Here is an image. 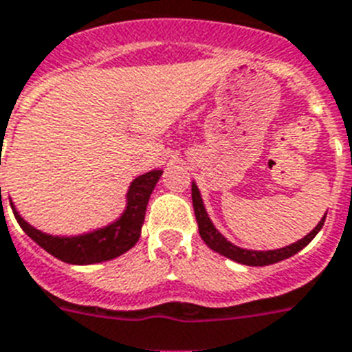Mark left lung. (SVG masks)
<instances>
[{"instance_id":"left-lung-1","label":"left lung","mask_w":352,"mask_h":352,"mask_svg":"<svg viewBox=\"0 0 352 352\" xmlns=\"http://www.w3.org/2000/svg\"><path fill=\"white\" fill-rule=\"evenodd\" d=\"M191 199H193V209L195 217H197V223H199V232L200 238L204 240V243L208 245L209 249H212L214 252L226 256V258L232 259L236 263H241V265H247V267H267V265H274V263H279L283 259L292 258L294 254H297L299 250H302L309 241L318 234V231L324 226V220H326V214L322 217V220L318 221L317 227L313 229L309 234H306L302 240L295 241V243L288 245V247H283V249L276 250H249L241 249L238 245L231 243L227 240L226 236L218 231L217 227L212 226L211 218H209L208 211H206V206H204L202 195H200L197 184H191Z\"/></svg>"}]
</instances>
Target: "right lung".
<instances>
[{
    "mask_svg": "<svg viewBox=\"0 0 352 352\" xmlns=\"http://www.w3.org/2000/svg\"><path fill=\"white\" fill-rule=\"evenodd\" d=\"M162 170H152L143 173L131 182L126 191V208L121 217L112 223L91 232L78 236H53L32 227L17 212L16 206L10 202L14 217L21 229L30 236L35 243L57 259L71 265H93L114 259L126 250H131L141 236L144 212L148 206L150 195L157 184ZM1 191V188H0Z\"/></svg>",
    "mask_w": 352,
    "mask_h": 352,
    "instance_id": "add662e5",
    "label": "right lung"
}]
</instances>
